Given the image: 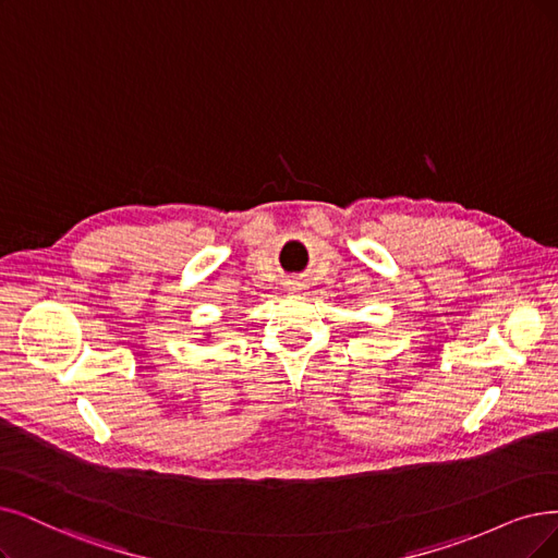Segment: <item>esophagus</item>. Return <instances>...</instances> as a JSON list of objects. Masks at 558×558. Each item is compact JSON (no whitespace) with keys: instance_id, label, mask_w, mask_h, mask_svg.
<instances>
[{"instance_id":"esophagus-1","label":"esophagus","mask_w":558,"mask_h":558,"mask_svg":"<svg viewBox=\"0 0 558 558\" xmlns=\"http://www.w3.org/2000/svg\"><path fill=\"white\" fill-rule=\"evenodd\" d=\"M299 282H290V284H287V290H290V292H299Z\"/></svg>"}]
</instances>
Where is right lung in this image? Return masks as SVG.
<instances>
[{"mask_svg":"<svg viewBox=\"0 0 558 558\" xmlns=\"http://www.w3.org/2000/svg\"><path fill=\"white\" fill-rule=\"evenodd\" d=\"M204 338H211V336H209V333H204Z\"/></svg>","mask_w":558,"mask_h":558,"instance_id":"obj_1","label":"right lung"}]
</instances>
